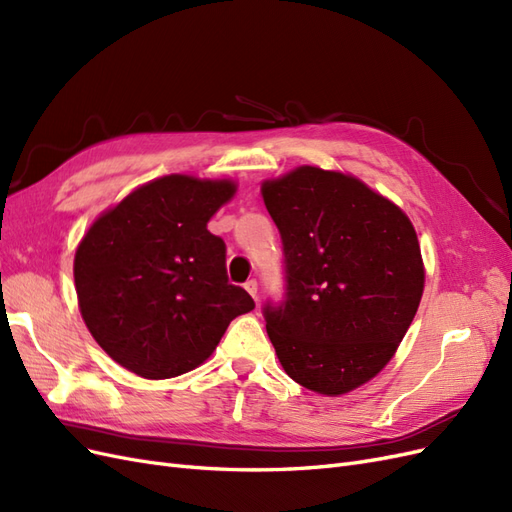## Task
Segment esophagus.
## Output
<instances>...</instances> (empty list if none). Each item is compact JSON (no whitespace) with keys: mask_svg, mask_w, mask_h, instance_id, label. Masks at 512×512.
<instances>
[{"mask_svg":"<svg viewBox=\"0 0 512 512\" xmlns=\"http://www.w3.org/2000/svg\"><path fill=\"white\" fill-rule=\"evenodd\" d=\"M243 288L252 294V297L256 299L258 297V284H256V280H247L245 284H243Z\"/></svg>","mask_w":512,"mask_h":512,"instance_id":"esophagus-1","label":"esophagus"}]
</instances>
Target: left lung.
<instances>
[{
  "instance_id": "left-lung-1",
  "label": "left lung",
  "mask_w": 512,
  "mask_h": 512,
  "mask_svg": "<svg viewBox=\"0 0 512 512\" xmlns=\"http://www.w3.org/2000/svg\"><path fill=\"white\" fill-rule=\"evenodd\" d=\"M260 194L286 256V301L265 307L277 359L318 395L359 389L389 365L423 297L410 218L359 177L309 164Z\"/></svg>"
}]
</instances>
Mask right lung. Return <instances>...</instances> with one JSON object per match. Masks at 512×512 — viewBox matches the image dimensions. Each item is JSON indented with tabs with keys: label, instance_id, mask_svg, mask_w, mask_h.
Here are the masks:
<instances>
[{
	"label": "right lung",
	"instance_id": "add662e5",
	"mask_svg": "<svg viewBox=\"0 0 512 512\" xmlns=\"http://www.w3.org/2000/svg\"><path fill=\"white\" fill-rule=\"evenodd\" d=\"M237 181L164 175L102 211L74 254V288L91 337L147 380L203 365L230 320L254 309L228 284L226 245L207 230Z\"/></svg>",
	"mask_w": 512,
	"mask_h": 512
}]
</instances>
